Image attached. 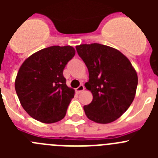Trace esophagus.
<instances>
[{
    "instance_id": "34e87169",
    "label": "esophagus",
    "mask_w": 158,
    "mask_h": 158,
    "mask_svg": "<svg viewBox=\"0 0 158 158\" xmlns=\"http://www.w3.org/2000/svg\"><path fill=\"white\" fill-rule=\"evenodd\" d=\"M84 89H85V86H84L83 85H80L78 86V87L77 88V89H75V90H76V92L77 93H80L81 92L83 91Z\"/></svg>"
}]
</instances>
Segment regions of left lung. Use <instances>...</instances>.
I'll list each match as a JSON object with an SVG mask.
<instances>
[{
    "label": "left lung",
    "mask_w": 158,
    "mask_h": 158,
    "mask_svg": "<svg viewBox=\"0 0 158 158\" xmlns=\"http://www.w3.org/2000/svg\"><path fill=\"white\" fill-rule=\"evenodd\" d=\"M78 55L89 70L86 89L93 100L84 106L90 120L109 123L121 116L135 99L137 73L128 58L118 50L100 43L77 46Z\"/></svg>",
    "instance_id": "left-lung-1"
}]
</instances>
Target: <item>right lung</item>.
<instances>
[{
  "mask_svg": "<svg viewBox=\"0 0 158 158\" xmlns=\"http://www.w3.org/2000/svg\"><path fill=\"white\" fill-rule=\"evenodd\" d=\"M74 55L70 46H53L35 53L22 64L15 89L31 117L45 123L65 117L74 90L66 85L63 69Z\"/></svg>",
  "mask_w": 158,
  "mask_h": 158,
  "instance_id": "obj_1",
  "label": "right lung"
}]
</instances>
